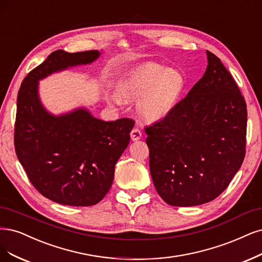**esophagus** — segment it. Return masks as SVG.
<instances>
[{
  "label": "esophagus",
  "mask_w": 262,
  "mask_h": 262,
  "mask_svg": "<svg viewBox=\"0 0 262 262\" xmlns=\"http://www.w3.org/2000/svg\"><path fill=\"white\" fill-rule=\"evenodd\" d=\"M130 137L132 141H138L142 138V132L140 131L139 128H133L130 132Z\"/></svg>",
  "instance_id": "1"
}]
</instances>
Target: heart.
<instances>
[{
	"label": "heart",
	"instance_id": "obj_1",
	"mask_svg": "<svg viewBox=\"0 0 262 262\" xmlns=\"http://www.w3.org/2000/svg\"><path fill=\"white\" fill-rule=\"evenodd\" d=\"M184 78L177 70H164L148 64L125 80L120 95L124 100H138L144 118L156 120L166 116L178 103L184 89ZM120 102V98H116Z\"/></svg>",
	"mask_w": 262,
	"mask_h": 262
}]
</instances>
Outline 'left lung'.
<instances>
[{
	"label": "left lung",
	"instance_id": "left-lung-1",
	"mask_svg": "<svg viewBox=\"0 0 262 262\" xmlns=\"http://www.w3.org/2000/svg\"><path fill=\"white\" fill-rule=\"evenodd\" d=\"M207 57L206 73L187 95L144 128L152 182L171 206L217 198L245 158V98L220 58L209 51Z\"/></svg>",
	"mask_w": 262,
	"mask_h": 262
}]
</instances>
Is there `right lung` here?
Masks as SVG:
<instances>
[{"mask_svg": "<svg viewBox=\"0 0 262 262\" xmlns=\"http://www.w3.org/2000/svg\"><path fill=\"white\" fill-rule=\"evenodd\" d=\"M100 52H53L23 80L17 95L14 145L31 184L67 206H92L111 189L115 165L130 141L134 120L106 122L78 110L54 117L38 97V80L68 66L89 64Z\"/></svg>", "mask_w": 262, "mask_h": 262, "instance_id": "1", "label": "right lung"}]
</instances>
